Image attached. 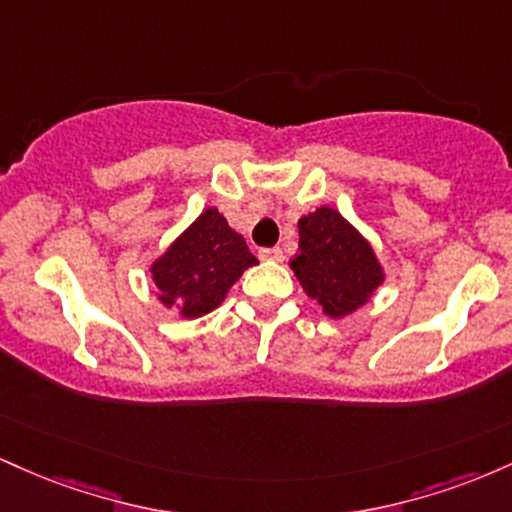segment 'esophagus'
Here are the masks:
<instances>
[{"label": "esophagus", "instance_id": "obj_1", "mask_svg": "<svg viewBox=\"0 0 512 512\" xmlns=\"http://www.w3.org/2000/svg\"><path fill=\"white\" fill-rule=\"evenodd\" d=\"M260 260H264V262H281V260H284V250H281V248H262L260 250Z\"/></svg>", "mask_w": 512, "mask_h": 512}]
</instances>
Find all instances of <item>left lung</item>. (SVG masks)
<instances>
[{
  "instance_id": "8db88e82",
  "label": "left lung",
  "mask_w": 512,
  "mask_h": 512,
  "mask_svg": "<svg viewBox=\"0 0 512 512\" xmlns=\"http://www.w3.org/2000/svg\"><path fill=\"white\" fill-rule=\"evenodd\" d=\"M298 255L291 269L330 317L354 313L383 281V269L361 233L339 211L320 207L298 221Z\"/></svg>"
}]
</instances>
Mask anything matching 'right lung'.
<instances>
[{
	"label": "right lung",
	"mask_w": 512,
	"mask_h": 512,
	"mask_svg": "<svg viewBox=\"0 0 512 512\" xmlns=\"http://www.w3.org/2000/svg\"><path fill=\"white\" fill-rule=\"evenodd\" d=\"M257 264L243 236H238L216 209H207L154 262L151 274L158 298L182 317L214 310L245 269Z\"/></svg>",
	"instance_id": "obj_1"
}]
</instances>
